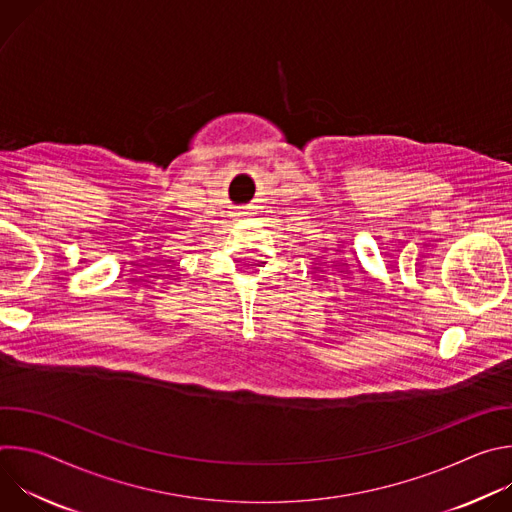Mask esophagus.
<instances>
[{
  "label": "esophagus",
  "mask_w": 512,
  "mask_h": 512,
  "mask_svg": "<svg viewBox=\"0 0 512 512\" xmlns=\"http://www.w3.org/2000/svg\"><path fill=\"white\" fill-rule=\"evenodd\" d=\"M243 214H247V212H243Z\"/></svg>",
  "instance_id": "obj_1"
}]
</instances>
